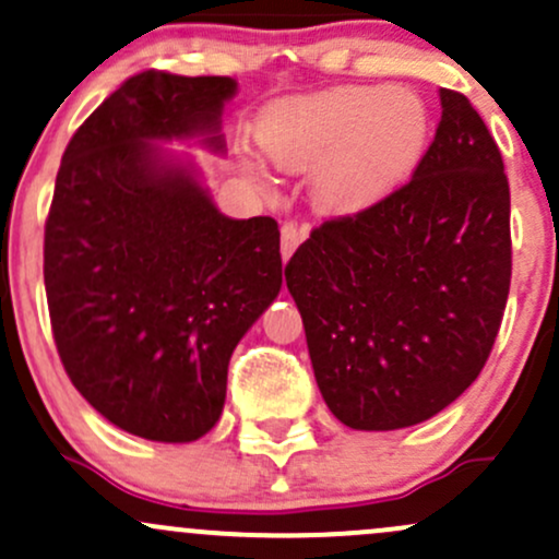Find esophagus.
Returning a JSON list of instances; mask_svg holds the SVG:
<instances>
[{"mask_svg":"<svg viewBox=\"0 0 559 559\" xmlns=\"http://www.w3.org/2000/svg\"><path fill=\"white\" fill-rule=\"evenodd\" d=\"M305 236H307V228H299L297 223H286V226L281 228V258L284 260L292 258L294 249L305 241Z\"/></svg>","mask_w":559,"mask_h":559,"instance_id":"34e87169","label":"esophagus"}]
</instances>
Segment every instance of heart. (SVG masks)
Segmentation results:
<instances>
[{
    "mask_svg": "<svg viewBox=\"0 0 559 559\" xmlns=\"http://www.w3.org/2000/svg\"><path fill=\"white\" fill-rule=\"evenodd\" d=\"M258 139L288 173L318 168L312 199L329 215H360L409 183L431 144L420 96L386 83H357L275 102Z\"/></svg>",
    "mask_w": 559,
    "mask_h": 559,
    "instance_id": "obj_1",
    "label": "heart"
}]
</instances>
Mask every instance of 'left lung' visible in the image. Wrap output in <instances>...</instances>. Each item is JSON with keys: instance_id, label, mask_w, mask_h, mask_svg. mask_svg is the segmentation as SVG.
Segmentation results:
<instances>
[{"instance_id": "8db88e82", "label": "left lung", "mask_w": 559, "mask_h": 559, "mask_svg": "<svg viewBox=\"0 0 559 559\" xmlns=\"http://www.w3.org/2000/svg\"><path fill=\"white\" fill-rule=\"evenodd\" d=\"M418 173L360 215L329 217L286 265L325 404L357 431L433 418L476 381L512 275L502 152L441 88Z\"/></svg>"}]
</instances>
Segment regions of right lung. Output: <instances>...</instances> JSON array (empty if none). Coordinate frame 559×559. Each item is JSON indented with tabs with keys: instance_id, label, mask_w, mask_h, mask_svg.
Returning a JSON list of instances; mask_svg holds the SVG:
<instances>
[{
	"instance_id": "obj_1",
	"label": "right lung",
	"mask_w": 559,
	"mask_h": 559,
	"mask_svg": "<svg viewBox=\"0 0 559 559\" xmlns=\"http://www.w3.org/2000/svg\"><path fill=\"white\" fill-rule=\"evenodd\" d=\"M228 75L144 70L70 139L44 226V286L66 373L112 426L194 441L226 402L236 344L281 292L273 217L217 213L155 141L223 152Z\"/></svg>"
}]
</instances>
